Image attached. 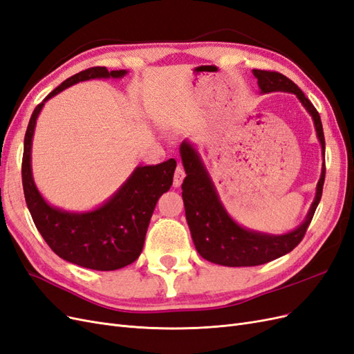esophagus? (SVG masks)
Returning a JSON list of instances; mask_svg holds the SVG:
<instances>
[{
  "instance_id": "34e87169",
  "label": "esophagus",
  "mask_w": 354,
  "mask_h": 354,
  "mask_svg": "<svg viewBox=\"0 0 354 354\" xmlns=\"http://www.w3.org/2000/svg\"><path fill=\"white\" fill-rule=\"evenodd\" d=\"M185 169L181 168V165H178L177 168H176V173H174V187H180L181 186V183H183V180H185Z\"/></svg>"
}]
</instances>
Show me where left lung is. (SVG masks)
<instances>
[{"instance_id":"1","label":"left lung","mask_w":354,"mask_h":354,"mask_svg":"<svg viewBox=\"0 0 354 354\" xmlns=\"http://www.w3.org/2000/svg\"><path fill=\"white\" fill-rule=\"evenodd\" d=\"M254 77L259 82L261 94L273 91L292 93L301 102L310 113L316 128V134L322 146L325 159V137L322 121L319 112L304 93L297 87L285 75L272 71L252 69ZM180 156L183 160L186 178L181 185L186 220L190 229L195 248L202 259L211 263L227 267H250L273 261L279 257L291 252L304 238L306 230L312 221L315 211L322 198L325 181V162L322 164V174L316 186V196L310 207L304 221L292 232L283 234H270L246 229L234 221L218 198L208 171L195 146L185 140L180 145Z\"/></svg>"}]
</instances>
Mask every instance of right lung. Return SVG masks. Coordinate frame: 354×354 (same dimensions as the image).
I'll return each instance as SVG.
<instances>
[{
  "mask_svg": "<svg viewBox=\"0 0 354 354\" xmlns=\"http://www.w3.org/2000/svg\"><path fill=\"white\" fill-rule=\"evenodd\" d=\"M125 75V69L109 72L106 68L95 66L63 81L32 112L24 143V194L41 236L60 259L102 272L122 269L142 254L156 202L173 185L176 159H168L158 165H138L100 207L72 212L50 205L37 189L30 165L32 138L41 109L56 94L81 81L122 78Z\"/></svg>",
  "mask_w": 354,
  "mask_h": 354,
  "instance_id": "obj_1",
  "label": "right lung"
}]
</instances>
